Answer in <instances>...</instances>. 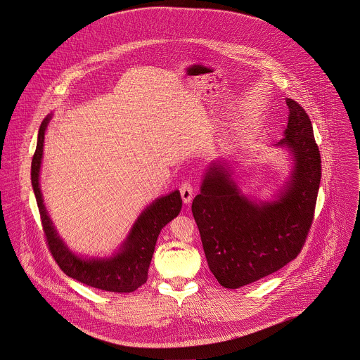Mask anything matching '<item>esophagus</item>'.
Returning a JSON list of instances; mask_svg holds the SVG:
<instances>
[{"instance_id": "34e87169", "label": "esophagus", "mask_w": 360, "mask_h": 360, "mask_svg": "<svg viewBox=\"0 0 360 360\" xmlns=\"http://www.w3.org/2000/svg\"><path fill=\"white\" fill-rule=\"evenodd\" d=\"M193 185L191 182H184L181 186H179V192H181V196H182V200L184 203H191L192 198H193Z\"/></svg>"}]
</instances>
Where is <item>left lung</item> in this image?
Masks as SVG:
<instances>
[{
    "label": "left lung",
    "instance_id": "obj_1",
    "mask_svg": "<svg viewBox=\"0 0 360 360\" xmlns=\"http://www.w3.org/2000/svg\"><path fill=\"white\" fill-rule=\"evenodd\" d=\"M285 138L295 168L287 188L271 203L257 205L240 195L228 169L214 162L207 171L192 213L212 273L235 289L264 278L297 257L307 239L321 179V157L304 108L287 98Z\"/></svg>",
    "mask_w": 360,
    "mask_h": 360
}]
</instances>
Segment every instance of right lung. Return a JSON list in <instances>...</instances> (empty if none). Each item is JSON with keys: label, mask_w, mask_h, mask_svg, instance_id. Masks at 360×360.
<instances>
[{"label": "right lung", "mask_w": 360, "mask_h": 360, "mask_svg": "<svg viewBox=\"0 0 360 360\" xmlns=\"http://www.w3.org/2000/svg\"><path fill=\"white\" fill-rule=\"evenodd\" d=\"M51 117H47L39 129V139L32 160V186L40 213L43 232L49 250L58 267L73 280L108 292H134L147 281L148 266L154 253L158 233L171 219L179 214L182 199L179 191L157 199L135 222L121 252L111 259L83 260L72 255L64 245L43 205L39 186V171L43 157L44 132Z\"/></svg>", "instance_id": "right-lung-1"}]
</instances>
